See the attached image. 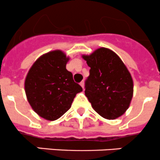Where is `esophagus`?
<instances>
[{
  "label": "esophagus",
  "instance_id": "1",
  "mask_svg": "<svg viewBox=\"0 0 160 160\" xmlns=\"http://www.w3.org/2000/svg\"><path fill=\"white\" fill-rule=\"evenodd\" d=\"M80 85L82 87V88L84 89V87H85V82H84V81H82V82H80Z\"/></svg>",
  "mask_w": 160,
  "mask_h": 160
}]
</instances>
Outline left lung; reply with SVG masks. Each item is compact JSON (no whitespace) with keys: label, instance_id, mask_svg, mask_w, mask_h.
<instances>
[{"label":"left lung","instance_id":"obj_1","mask_svg":"<svg viewBox=\"0 0 160 160\" xmlns=\"http://www.w3.org/2000/svg\"><path fill=\"white\" fill-rule=\"evenodd\" d=\"M82 57L90 68L85 94L93 110L107 120L122 116L130 107L134 92L132 75L122 60L106 47Z\"/></svg>","mask_w":160,"mask_h":160}]
</instances>
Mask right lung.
I'll return each mask as SVG.
<instances>
[{"instance_id": "right-lung-1", "label": "right lung", "mask_w": 160, "mask_h": 160, "mask_svg": "<svg viewBox=\"0 0 160 160\" xmlns=\"http://www.w3.org/2000/svg\"><path fill=\"white\" fill-rule=\"evenodd\" d=\"M70 60L61 50L41 55L32 65L25 79L27 100L32 110L47 121L58 120L72 107L82 88L66 69Z\"/></svg>"}]
</instances>
